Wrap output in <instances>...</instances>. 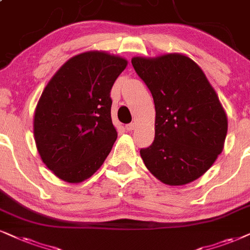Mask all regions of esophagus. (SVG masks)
<instances>
[{
    "instance_id": "34e87169",
    "label": "esophagus",
    "mask_w": 250,
    "mask_h": 250,
    "mask_svg": "<svg viewBox=\"0 0 250 250\" xmlns=\"http://www.w3.org/2000/svg\"><path fill=\"white\" fill-rule=\"evenodd\" d=\"M135 128H136V125H135V123H129V125H125V129H127L128 131H131V130H134Z\"/></svg>"
}]
</instances>
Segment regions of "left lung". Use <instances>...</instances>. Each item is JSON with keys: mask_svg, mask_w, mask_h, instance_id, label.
<instances>
[{"mask_svg": "<svg viewBox=\"0 0 250 250\" xmlns=\"http://www.w3.org/2000/svg\"><path fill=\"white\" fill-rule=\"evenodd\" d=\"M156 108L154 141L141 157L158 180L169 186L192 182L222 153L227 116L204 72L188 56L132 58Z\"/></svg>", "mask_w": 250, "mask_h": 250, "instance_id": "left-lung-1", "label": "left lung"}]
</instances>
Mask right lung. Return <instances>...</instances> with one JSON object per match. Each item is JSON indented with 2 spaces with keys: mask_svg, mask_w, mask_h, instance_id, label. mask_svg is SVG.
Listing matches in <instances>:
<instances>
[{
  "mask_svg": "<svg viewBox=\"0 0 250 250\" xmlns=\"http://www.w3.org/2000/svg\"><path fill=\"white\" fill-rule=\"evenodd\" d=\"M127 60L86 52L68 60L41 94L34 113L37 148L58 178L78 183L92 176L118 137L110 90Z\"/></svg>",
  "mask_w": 250,
  "mask_h": 250,
  "instance_id": "obj_1",
  "label": "right lung"
}]
</instances>
